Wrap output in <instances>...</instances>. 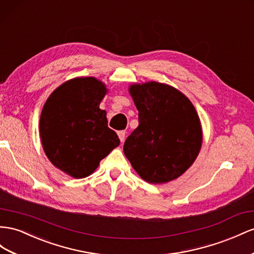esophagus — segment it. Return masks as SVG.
<instances>
[{"label": "esophagus", "instance_id": "1", "mask_svg": "<svg viewBox=\"0 0 254 254\" xmlns=\"http://www.w3.org/2000/svg\"><path fill=\"white\" fill-rule=\"evenodd\" d=\"M118 134H119V138H120L121 142H124L125 136H126V131H125V130H121V131L118 132Z\"/></svg>", "mask_w": 254, "mask_h": 254}]
</instances>
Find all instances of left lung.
I'll return each instance as SVG.
<instances>
[{"instance_id": "obj_1", "label": "left lung", "mask_w": 254, "mask_h": 254, "mask_svg": "<svg viewBox=\"0 0 254 254\" xmlns=\"http://www.w3.org/2000/svg\"><path fill=\"white\" fill-rule=\"evenodd\" d=\"M139 126L124 143L135 172L150 184L176 180L194 162L202 146L200 119L191 101L159 82L129 86Z\"/></svg>"}]
</instances>
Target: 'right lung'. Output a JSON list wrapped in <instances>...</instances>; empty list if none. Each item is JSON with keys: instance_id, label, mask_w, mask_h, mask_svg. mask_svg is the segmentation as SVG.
<instances>
[{"instance_id": "1", "label": "right lung", "mask_w": 254, "mask_h": 254, "mask_svg": "<svg viewBox=\"0 0 254 254\" xmlns=\"http://www.w3.org/2000/svg\"><path fill=\"white\" fill-rule=\"evenodd\" d=\"M108 90L94 77L66 81L47 99L39 122L45 153L53 166L74 178L91 175L120 145L99 105Z\"/></svg>"}]
</instances>
